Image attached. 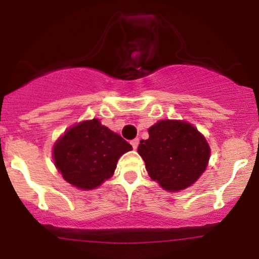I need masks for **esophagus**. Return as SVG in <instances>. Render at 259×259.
Segmentation results:
<instances>
[{"label": "esophagus", "instance_id": "obj_1", "mask_svg": "<svg viewBox=\"0 0 259 259\" xmlns=\"http://www.w3.org/2000/svg\"><path fill=\"white\" fill-rule=\"evenodd\" d=\"M132 146H133L134 150H136V148H138V146H139V139L132 140Z\"/></svg>", "mask_w": 259, "mask_h": 259}]
</instances>
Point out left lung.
I'll return each instance as SVG.
<instances>
[{
	"label": "left lung",
	"instance_id": "obj_1",
	"mask_svg": "<svg viewBox=\"0 0 259 259\" xmlns=\"http://www.w3.org/2000/svg\"><path fill=\"white\" fill-rule=\"evenodd\" d=\"M138 152L151 179L167 191L191 186L206 170L210 148L202 134L184 120H159L148 129Z\"/></svg>",
	"mask_w": 259,
	"mask_h": 259
}]
</instances>
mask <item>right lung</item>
Returning <instances> with one entry per match:
<instances>
[{
  "instance_id": "obj_1",
  "label": "right lung",
  "mask_w": 259,
  "mask_h": 259,
  "mask_svg": "<svg viewBox=\"0 0 259 259\" xmlns=\"http://www.w3.org/2000/svg\"><path fill=\"white\" fill-rule=\"evenodd\" d=\"M132 145L102 125L85 120L65 132L53 146L55 165L65 181L81 190L100 186L114 173L120 156Z\"/></svg>"
}]
</instances>
